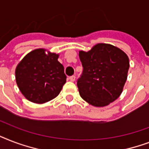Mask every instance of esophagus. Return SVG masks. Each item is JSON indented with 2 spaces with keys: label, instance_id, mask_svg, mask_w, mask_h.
Segmentation results:
<instances>
[{
  "label": "esophagus",
  "instance_id": "34e87169",
  "mask_svg": "<svg viewBox=\"0 0 149 149\" xmlns=\"http://www.w3.org/2000/svg\"><path fill=\"white\" fill-rule=\"evenodd\" d=\"M69 79H70V81L73 82V81H75V79H76V77H75V76H71V77H70V78H69Z\"/></svg>",
  "mask_w": 149,
  "mask_h": 149
}]
</instances>
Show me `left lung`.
<instances>
[{
    "instance_id": "8db88e82",
    "label": "left lung",
    "mask_w": 149,
    "mask_h": 149,
    "mask_svg": "<svg viewBox=\"0 0 149 149\" xmlns=\"http://www.w3.org/2000/svg\"><path fill=\"white\" fill-rule=\"evenodd\" d=\"M84 70L77 86L79 95L94 107H105L123 91L129 70L125 52L110 44L99 43L90 51L79 52Z\"/></svg>"
}]
</instances>
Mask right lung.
Here are the masks:
<instances>
[{
  "label": "right lung",
  "instance_id": "1",
  "mask_svg": "<svg viewBox=\"0 0 149 149\" xmlns=\"http://www.w3.org/2000/svg\"><path fill=\"white\" fill-rule=\"evenodd\" d=\"M44 49L28 53L17 64L15 79L20 91L29 101L43 104L56 97L66 82L58 54Z\"/></svg>",
  "mask_w": 149,
  "mask_h": 149
}]
</instances>
